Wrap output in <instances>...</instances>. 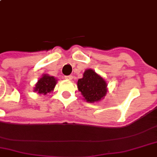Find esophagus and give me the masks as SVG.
<instances>
[{
	"instance_id": "esophagus-1",
	"label": "esophagus",
	"mask_w": 157,
	"mask_h": 157,
	"mask_svg": "<svg viewBox=\"0 0 157 157\" xmlns=\"http://www.w3.org/2000/svg\"><path fill=\"white\" fill-rule=\"evenodd\" d=\"M65 78L67 79V80H68V81H71V80H72L73 76L72 75H66Z\"/></svg>"
}]
</instances>
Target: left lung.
Returning a JSON list of instances; mask_svg holds the SVG:
<instances>
[{
  "mask_svg": "<svg viewBox=\"0 0 157 157\" xmlns=\"http://www.w3.org/2000/svg\"><path fill=\"white\" fill-rule=\"evenodd\" d=\"M77 88L85 101L90 103L98 102L104 99L108 91L107 83L105 79L92 69L85 71L83 77L77 82Z\"/></svg>",
  "mask_w": 157,
  "mask_h": 157,
  "instance_id": "8db88e82",
  "label": "left lung"
}]
</instances>
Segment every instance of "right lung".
I'll return each instance as SVG.
<instances>
[{
    "instance_id": "right-lung-1",
    "label": "right lung",
    "mask_w": 157,
    "mask_h": 157,
    "mask_svg": "<svg viewBox=\"0 0 157 157\" xmlns=\"http://www.w3.org/2000/svg\"><path fill=\"white\" fill-rule=\"evenodd\" d=\"M57 83V79L48 74H43L35 85L34 91L39 95H47L54 90L56 85Z\"/></svg>"
}]
</instances>
